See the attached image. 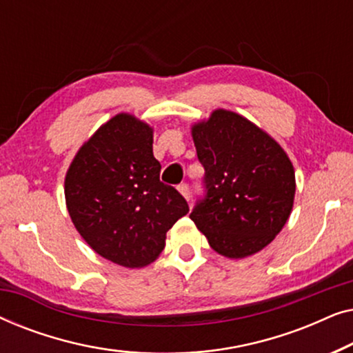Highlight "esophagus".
Here are the masks:
<instances>
[{
  "mask_svg": "<svg viewBox=\"0 0 353 353\" xmlns=\"http://www.w3.org/2000/svg\"><path fill=\"white\" fill-rule=\"evenodd\" d=\"M178 191H180V194L185 197V199L190 202L191 199V192H190V186L186 185V183H181V185H178Z\"/></svg>",
  "mask_w": 353,
  "mask_h": 353,
  "instance_id": "1",
  "label": "esophagus"
}]
</instances>
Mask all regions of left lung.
Here are the masks:
<instances>
[{
  "label": "left lung",
  "instance_id": "1",
  "mask_svg": "<svg viewBox=\"0 0 353 353\" xmlns=\"http://www.w3.org/2000/svg\"><path fill=\"white\" fill-rule=\"evenodd\" d=\"M191 137L207 188L191 220L223 257L260 252L292 212L296 173L291 159L276 139L233 110H212L209 119L192 125Z\"/></svg>",
  "mask_w": 353,
  "mask_h": 353
}]
</instances>
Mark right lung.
Returning <instances> with one entry per match:
<instances>
[{
    "label": "right lung",
    "instance_id": "1",
    "mask_svg": "<svg viewBox=\"0 0 353 353\" xmlns=\"http://www.w3.org/2000/svg\"><path fill=\"white\" fill-rule=\"evenodd\" d=\"M154 128L128 112L81 144L64 181L72 223L86 244L125 268L152 263L167 231L190 212L185 197L159 180Z\"/></svg>",
    "mask_w": 353,
    "mask_h": 353
}]
</instances>
